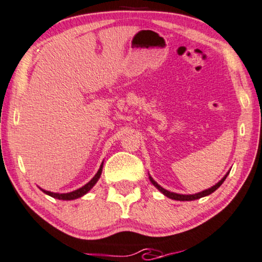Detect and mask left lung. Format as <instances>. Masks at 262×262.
<instances>
[{"instance_id":"1","label":"left lung","mask_w":262,"mask_h":262,"mask_svg":"<svg viewBox=\"0 0 262 262\" xmlns=\"http://www.w3.org/2000/svg\"><path fill=\"white\" fill-rule=\"evenodd\" d=\"M229 174V171L227 174L225 175L224 178L221 179L220 181H219L215 186H213V187H210V188H208V189H206V190H202V192H200V193H196V194H190V195H183V194H177V193H173V192H169V190H167V189H165V188H162L161 186L159 185L158 182H156L153 178L151 177H149V180H150V182L153 183V185L156 187V188H158L160 192H161L163 195H166L167 198H169V199H173V200H178V201H192V200H198V199H200V198H204V196H207V195H209V194H212L213 192H215V190L219 188V187H220L222 183H224V181L226 180V178H227V175Z\"/></svg>"}]
</instances>
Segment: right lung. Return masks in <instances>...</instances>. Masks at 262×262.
Returning <instances> with one entry per match:
<instances>
[{
	"label": "right lung",
	"instance_id": "obj_1",
	"mask_svg": "<svg viewBox=\"0 0 262 262\" xmlns=\"http://www.w3.org/2000/svg\"><path fill=\"white\" fill-rule=\"evenodd\" d=\"M102 167H103V162L101 163L100 166V169L97 170V173L95 174V177H94L91 181H89L87 185H84L83 187H81V188L74 190V192H70V193H64V194H60V193H53V192H49V190H45L42 189V192L46 193L47 195H49V196L52 198H55L58 199V200H75V199H79L81 196H83L84 194H87L89 190H91L94 186H95V183L99 181V179L101 177V173H102Z\"/></svg>",
	"mask_w": 262,
	"mask_h": 262
}]
</instances>
